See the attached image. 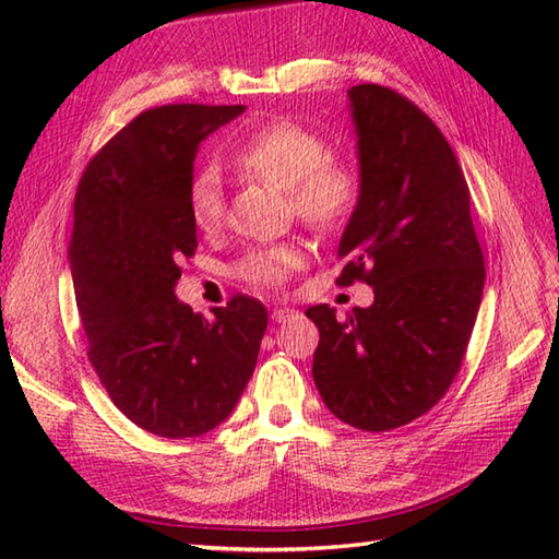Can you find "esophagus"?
Wrapping results in <instances>:
<instances>
[{"label":"esophagus","instance_id":"obj_1","mask_svg":"<svg viewBox=\"0 0 559 559\" xmlns=\"http://www.w3.org/2000/svg\"><path fill=\"white\" fill-rule=\"evenodd\" d=\"M293 314H295V310H290V307H276V310L271 312V319L276 324H283V322H288Z\"/></svg>","mask_w":559,"mask_h":559}]
</instances>
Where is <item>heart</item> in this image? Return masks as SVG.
<instances>
[{"label": "heart", "mask_w": 559, "mask_h": 559, "mask_svg": "<svg viewBox=\"0 0 559 559\" xmlns=\"http://www.w3.org/2000/svg\"><path fill=\"white\" fill-rule=\"evenodd\" d=\"M235 165L288 192L295 213L314 228H334L350 216L360 194V180L346 160L326 158L324 141L295 122H269L254 129L235 151ZM189 211L201 230L218 228L223 221L221 182L213 170L199 173L189 187ZM302 264L295 245L257 247L247 252L235 273L252 286L273 288Z\"/></svg>", "instance_id": "heart-1"}]
</instances>
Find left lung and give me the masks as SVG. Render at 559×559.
I'll use <instances>...</instances> for the list:
<instances>
[{
  "label": "left lung",
  "mask_w": 559,
  "mask_h": 559,
  "mask_svg": "<svg viewBox=\"0 0 559 559\" xmlns=\"http://www.w3.org/2000/svg\"><path fill=\"white\" fill-rule=\"evenodd\" d=\"M360 194L338 242V281H365L370 307L338 322L329 305L312 377L338 420L384 432L430 411L461 367L485 286L471 194L442 132L377 83L348 88Z\"/></svg>",
  "instance_id": "1"
}]
</instances>
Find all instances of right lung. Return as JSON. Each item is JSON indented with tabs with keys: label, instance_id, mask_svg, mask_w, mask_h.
Masks as SVG:
<instances>
[{
	"label": "right lung",
	"instance_id": "right-lung-1",
	"mask_svg": "<svg viewBox=\"0 0 559 559\" xmlns=\"http://www.w3.org/2000/svg\"><path fill=\"white\" fill-rule=\"evenodd\" d=\"M242 112H141L79 182L67 257L88 360L115 406L158 437H199L228 418L266 331V307L254 298L235 295L204 319L175 295L180 261L197 249L189 187L199 146Z\"/></svg>",
	"mask_w": 559,
	"mask_h": 559
}]
</instances>
